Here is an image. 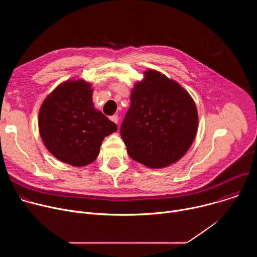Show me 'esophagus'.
<instances>
[{"instance_id":"1","label":"esophagus","mask_w":257,"mask_h":257,"mask_svg":"<svg viewBox=\"0 0 257 257\" xmlns=\"http://www.w3.org/2000/svg\"><path fill=\"white\" fill-rule=\"evenodd\" d=\"M109 119H111V121H113L114 123L118 124V120H119V118H118V115H114V116H111V117H109Z\"/></svg>"}]
</instances>
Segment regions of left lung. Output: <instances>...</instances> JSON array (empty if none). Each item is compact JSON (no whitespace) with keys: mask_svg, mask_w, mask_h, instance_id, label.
<instances>
[{"mask_svg":"<svg viewBox=\"0 0 257 257\" xmlns=\"http://www.w3.org/2000/svg\"><path fill=\"white\" fill-rule=\"evenodd\" d=\"M131 91L121 125L128 155L153 169L168 167L184 156L197 133L194 100L178 82L148 70Z\"/></svg>","mask_w":257,"mask_h":257,"instance_id":"left-lung-1","label":"left lung"}]
</instances>
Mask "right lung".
<instances>
[{
	"mask_svg": "<svg viewBox=\"0 0 257 257\" xmlns=\"http://www.w3.org/2000/svg\"><path fill=\"white\" fill-rule=\"evenodd\" d=\"M91 84L68 80L44 100L39 129L48 151L59 161L74 167L94 162L103 138L118 130L117 125L94 108Z\"/></svg>",
	"mask_w": 257,
	"mask_h": 257,
	"instance_id": "1",
	"label": "right lung"
}]
</instances>
